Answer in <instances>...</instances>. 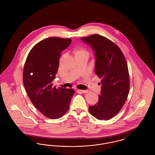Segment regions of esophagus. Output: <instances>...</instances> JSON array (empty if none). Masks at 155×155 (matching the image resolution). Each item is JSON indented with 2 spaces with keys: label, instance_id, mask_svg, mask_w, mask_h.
I'll list each match as a JSON object with an SVG mask.
<instances>
[{
  "label": "esophagus",
  "instance_id": "1",
  "mask_svg": "<svg viewBox=\"0 0 155 155\" xmlns=\"http://www.w3.org/2000/svg\"><path fill=\"white\" fill-rule=\"evenodd\" d=\"M78 91H80L82 94H87L89 92L88 91H87V90H78Z\"/></svg>",
  "mask_w": 155,
  "mask_h": 155
}]
</instances>
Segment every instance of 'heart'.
<instances>
[{
    "label": "heart",
    "mask_w": 155,
    "mask_h": 155,
    "mask_svg": "<svg viewBox=\"0 0 155 155\" xmlns=\"http://www.w3.org/2000/svg\"><path fill=\"white\" fill-rule=\"evenodd\" d=\"M84 53L88 54L87 51L85 49H84V48H78L76 49L74 51V54H84Z\"/></svg>",
    "instance_id": "heart-1"
}]
</instances>
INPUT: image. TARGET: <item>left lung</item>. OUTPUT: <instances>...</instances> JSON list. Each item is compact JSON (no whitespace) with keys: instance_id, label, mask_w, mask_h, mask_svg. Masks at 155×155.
Returning a JSON list of instances; mask_svg holds the SVG:
<instances>
[{"instance_id":"obj_1","label":"left lung","mask_w":155,"mask_h":155,"mask_svg":"<svg viewBox=\"0 0 155 155\" xmlns=\"http://www.w3.org/2000/svg\"><path fill=\"white\" fill-rule=\"evenodd\" d=\"M95 53V73L102 85L99 102L89 111L100 120H108L121 109L130 91V78L125 56L118 46L106 37L94 34L82 37Z\"/></svg>"}]
</instances>
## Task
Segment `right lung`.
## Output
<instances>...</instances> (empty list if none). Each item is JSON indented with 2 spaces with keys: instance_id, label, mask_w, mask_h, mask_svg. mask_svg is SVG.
<instances>
[{
  "instance_id": "right-lung-1",
  "label": "right lung",
  "mask_w": 155,
  "mask_h": 155,
  "mask_svg": "<svg viewBox=\"0 0 155 155\" xmlns=\"http://www.w3.org/2000/svg\"><path fill=\"white\" fill-rule=\"evenodd\" d=\"M71 39L50 37L41 41L29 52L23 70V82L32 103L48 118L57 119L69 109L75 91L56 88L52 81L59 68L60 53Z\"/></svg>"
}]
</instances>
